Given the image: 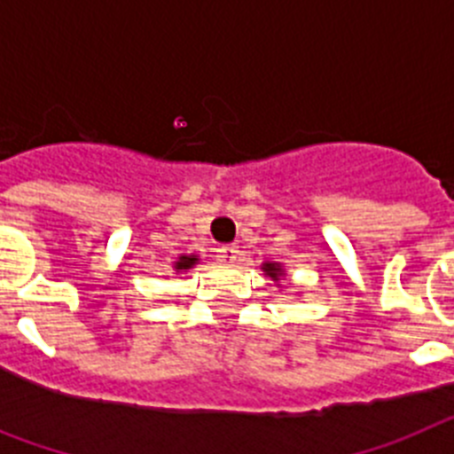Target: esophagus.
<instances>
[{
	"label": "esophagus",
	"mask_w": 454,
	"mask_h": 454,
	"mask_svg": "<svg viewBox=\"0 0 454 454\" xmlns=\"http://www.w3.org/2000/svg\"><path fill=\"white\" fill-rule=\"evenodd\" d=\"M216 258H219V262H223V265H232V262H238L239 258V247H235V244H223V247L216 249Z\"/></svg>",
	"instance_id": "obj_1"
}]
</instances>
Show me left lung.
<instances>
[{
	"label": "left lung",
	"mask_w": 454,
	"mask_h": 454,
	"mask_svg": "<svg viewBox=\"0 0 454 454\" xmlns=\"http://www.w3.org/2000/svg\"><path fill=\"white\" fill-rule=\"evenodd\" d=\"M262 271L270 276L271 281H281L283 270H281V265H278V262H265V265H262Z\"/></svg>",
	"instance_id": "8db88e82"
}]
</instances>
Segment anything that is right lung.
<instances>
[{
  "mask_svg": "<svg viewBox=\"0 0 454 454\" xmlns=\"http://www.w3.org/2000/svg\"><path fill=\"white\" fill-rule=\"evenodd\" d=\"M196 262H199V258H196V255H180L178 260H176V271H180V270H192V267L196 265Z\"/></svg>",
  "mask_w": 454,
  "mask_h": 454,
  "instance_id": "add662e5",
  "label": "right lung"
}]
</instances>
